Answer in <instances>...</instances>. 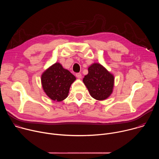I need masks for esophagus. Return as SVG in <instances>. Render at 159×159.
<instances>
[{"label":"esophagus","instance_id":"esophagus-1","mask_svg":"<svg viewBox=\"0 0 159 159\" xmlns=\"http://www.w3.org/2000/svg\"><path fill=\"white\" fill-rule=\"evenodd\" d=\"M75 76L78 78V79H81L82 78V74L80 73H77L75 74Z\"/></svg>","mask_w":159,"mask_h":159}]
</instances>
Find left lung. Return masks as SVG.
<instances>
[{"instance_id":"1","label":"left lung","mask_w":159,"mask_h":159,"mask_svg":"<svg viewBox=\"0 0 159 159\" xmlns=\"http://www.w3.org/2000/svg\"><path fill=\"white\" fill-rule=\"evenodd\" d=\"M83 82L93 98L98 101L106 99L112 93L115 78L100 63H94L88 68V74Z\"/></svg>"}]
</instances>
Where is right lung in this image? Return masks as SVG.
Returning a JSON list of instances; mask_svg holds the SVG:
<instances>
[{"label": "right lung", "instance_id": "1", "mask_svg": "<svg viewBox=\"0 0 159 159\" xmlns=\"http://www.w3.org/2000/svg\"><path fill=\"white\" fill-rule=\"evenodd\" d=\"M75 77L65 69L60 63H55L41 75V84L46 94L53 101L58 102L66 99Z\"/></svg>", "mask_w": 159, "mask_h": 159}]
</instances>
